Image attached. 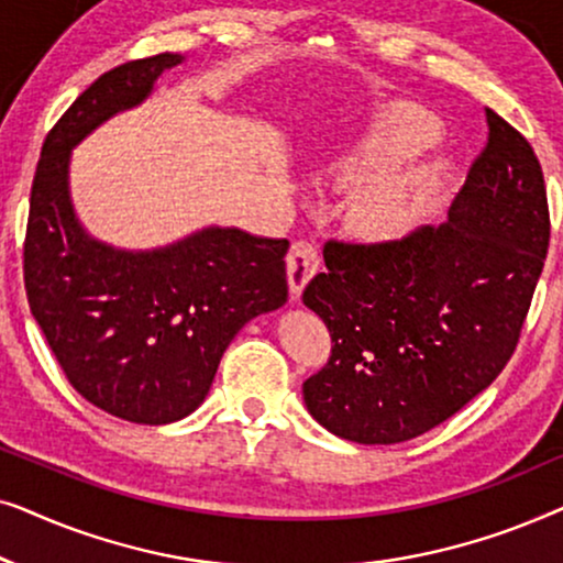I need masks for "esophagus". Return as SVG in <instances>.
Listing matches in <instances>:
<instances>
[{
    "label": "esophagus",
    "mask_w": 563,
    "mask_h": 563,
    "mask_svg": "<svg viewBox=\"0 0 563 563\" xmlns=\"http://www.w3.org/2000/svg\"><path fill=\"white\" fill-rule=\"evenodd\" d=\"M320 268V249L312 241H297L291 243L287 253V276H289V291L291 297L302 295L305 284L318 274Z\"/></svg>",
    "instance_id": "obj_1"
}]
</instances>
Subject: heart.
I'll use <instances>...</instances> for the list:
<instances>
[{
	"label": "heart",
	"mask_w": 563,
	"mask_h": 563,
	"mask_svg": "<svg viewBox=\"0 0 563 563\" xmlns=\"http://www.w3.org/2000/svg\"><path fill=\"white\" fill-rule=\"evenodd\" d=\"M435 118L415 104H389L368 122L364 133L338 161L335 179L358 187L351 218L372 238L402 235L420 218L441 187V166L420 164L391 172L438 141Z\"/></svg>",
	"instance_id": "b5f03b06"
}]
</instances>
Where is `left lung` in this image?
I'll use <instances>...</instances> for the list:
<instances>
[{
  "instance_id": "1",
  "label": "left lung",
  "mask_w": 563,
  "mask_h": 563,
  "mask_svg": "<svg viewBox=\"0 0 563 563\" xmlns=\"http://www.w3.org/2000/svg\"><path fill=\"white\" fill-rule=\"evenodd\" d=\"M484 112L487 143L449 222L379 243L330 238L325 272L302 291L333 343L305 405L345 441L389 445L441 426L518 349L549 253V199L533 145Z\"/></svg>"
}]
</instances>
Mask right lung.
<instances>
[{
	"label": "right lung",
	"instance_id": "right-lung-1",
	"mask_svg": "<svg viewBox=\"0 0 563 563\" xmlns=\"http://www.w3.org/2000/svg\"><path fill=\"white\" fill-rule=\"evenodd\" d=\"M179 53L125 60L60 114L37 161L22 245L30 312L79 395L114 418L166 426L195 412L251 318L287 302L289 241L210 228L153 253L84 235L68 202V153L148 95Z\"/></svg>",
	"mask_w": 563,
	"mask_h": 563
}]
</instances>
